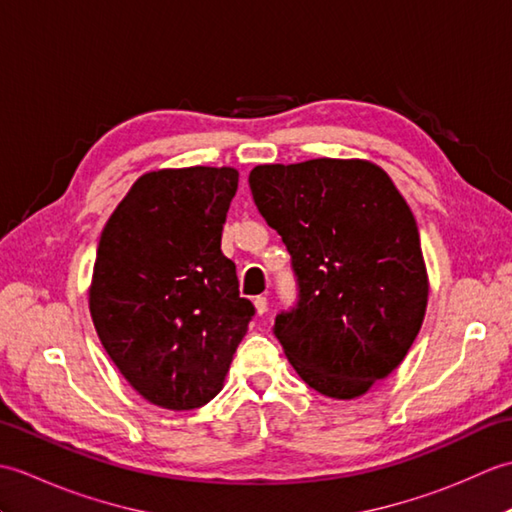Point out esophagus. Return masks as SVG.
<instances>
[{"instance_id":"34e87169","label":"esophagus","mask_w":512,"mask_h":512,"mask_svg":"<svg viewBox=\"0 0 512 512\" xmlns=\"http://www.w3.org/2000/svg\"><path fill=\"white\" fill-rule=\"evenodd\" d=\"M255 310H257V314L259 317H264V314L268 312V299L266 297H255Z\"/></svg>"}]
</instances>
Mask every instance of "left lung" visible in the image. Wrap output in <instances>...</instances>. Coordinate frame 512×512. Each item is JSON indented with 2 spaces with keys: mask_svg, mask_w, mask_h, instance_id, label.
I'll list each match as a JSON object with an SVG mask.
<instances>
[{
  "mask_svg": "<svg viewBox=\"0 0 512 512\" xmlns=\"http://www.w3.org/2000/svg\"><path fill=\"white\" fill-rule=\"evenodd\" d=\"M248 184L299 284L297 306L275 319L290 365L323 396H363L402 363L427 310L409 204L367 160L259 165Z\"/></svg>",
  "mask_w": 512,
  "mask_h": 512,
  "instance_id": "obj_1",
  "label": "left lung"
}]
</instances>
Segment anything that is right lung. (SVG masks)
Masks as SVG:
<instances>
[{
	"label": "right lung",
	"instance_id": "obj_1",
	"mask_svg": "<svg viewBox=\"0 0 512 512\" xmlns=\"http://www.w3.org/2000/svg\"><path fill=\"white\" fill-rule=\"evenodd\" d=\"M237 180L233 167L149 171L101 233L94 328L127 383L162 409L220 394L255 314L220 248Z\"/></svg>",
	"mask_w": 512,
	"mask_h": 512
}]
</instances>
